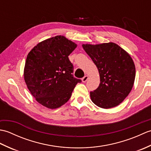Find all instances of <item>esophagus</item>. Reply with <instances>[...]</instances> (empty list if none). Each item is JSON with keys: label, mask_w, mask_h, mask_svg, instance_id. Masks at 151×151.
Segmentation results:
<instances>
[{"label": "esophagus", "mask_w": 151, "mask_h": 151, "mask_svg": "<svg viewBox=\"0 0 151 151\" xmlns=\"http://www.w3.org/2000/svg\"><path fill=\"white\" fill-rule=\"evenodd\" d=\"M88 75H86V76H84V77L82 78V81L83 82H86V81H88Z\"/></svg>", "instance_id": "34e87169"}]
</instances>
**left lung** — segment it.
I'll return each instance as SVG.
<instances>
[{"instance_id":"8db88e82","label":"left lung","mask_w":151,"mask_h":151,"mask_svg":"<svg viewBox=\"0 0 151 151\" xmlns=\"http://www.w3.org/2000/svg\"><path fill=\"white\" fill-rule=\"evenodd\" d=\"M82 47L97 66L100 84L90 92L92 102L108 109L117 106L126 98L133 87L136 68L127 51L116 43L83 44Z\"/></svg>"}]
</instances>
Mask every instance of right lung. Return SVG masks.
Wrapping results in <instances>:
<instances>
[{"label":"right lung","instance_id":"add662e5","mask_svg":"<svg viewBox=\"0 0 151 151\" xmlns=\"http://www.w3.org/2000/svg\"><path fill=\"white\" fill-rule=\"evenodd\" d=\"M77 45L63 36L38 43L27 55L24 78L28 90L41 105L60 108L69 101L81 80L73 76V65L68 56Z\"/></svg>","mask_w":151,"mask_h":151}]
</instances>
